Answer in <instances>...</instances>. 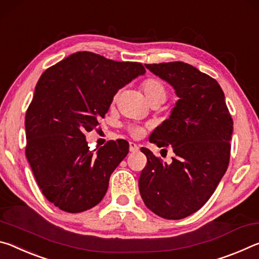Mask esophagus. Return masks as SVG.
Listing matches in <instances>:
<instances>
[{
  "instance_id": "obj_1",
  "label": "esophagus",
  "mask_w": 259,
  "mask_h": 259,
  "mask_svg": "<svg viewBox=\"0 0 259 259\" xmlns=\"http://www.w3.org/2000/svg\"><path fill=\"white\" fill-rule=\"evenodd\" d=\"M139 150V147L135 145L134 142H130V151L131 152H137Z\"/></svg>"
}]
</instances>
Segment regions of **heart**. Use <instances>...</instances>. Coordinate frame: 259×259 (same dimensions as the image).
I'll use <instances>...</instances> for the list:
<instances>
[{
	"label": "heart",
	"instance_id": "1",
	"mask_svg": "<svg viewBox=\"0 0 259 259\" xmlns=\"http://www.w3.org/2000/svg\"><path fill=\"white\" fill-rule=\"evenodd\" d=\"M141 87H142L143 93H145L148 102H149L150 104L151 103L162 104L163 102L166 100V96H167L166 87H165V84L160 81V80L155 79V78L147 79L142 82ZM116 100H117V96H114L113 101H116ZM126 128H127V132H128L134 138L141 137L143 132H145V128L139 125L131 124L127 126Z\"/></svg>",
	"mask_w": 259,
	"mask_h": 259
}]
</instances>
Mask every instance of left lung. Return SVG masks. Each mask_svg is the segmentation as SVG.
I'll return each mask as SVG.
<instances>
[{"instance_id":"obj_1","label":"left lung","mask_w":259,"mask_h":259,"mask_svg":"<svg viewBox=\"0 0 259 259\" xmlns=\"http://www.w3.org/2000/svg\"><path fill=\"white\" fill-rule=\"evenodd\" d=\"M175 88L179 100L149 141L172 147V163L147 148L140 194L152 212L165 219L188 217L205 204L230 163L233 119L222 87L213 78L184 62L146 64ZM165 150V149H163Z\"/></svg>"}]
</instances>
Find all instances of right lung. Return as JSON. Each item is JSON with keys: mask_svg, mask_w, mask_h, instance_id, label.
Here are the masks:
<instances>
[{"mask_svg": "<svg viewBox=\"0 0 259 259\" xmlns=\"http://www.w3.org/2000/svg\"><path fill=\"white\" fill-rule=\"evenodd\" d=\"M145 73L141 63L90 52L72 54L42 73L25 117V151L42 194L55 206L78 213L104 197L128 142L109 141L94 153L84 132L99 125L118 90Z\"/></svg>", "mask_w": 259, "mask_h": 259, "instance_id": "obj_1", "label": "right lung"}]
</instances>
